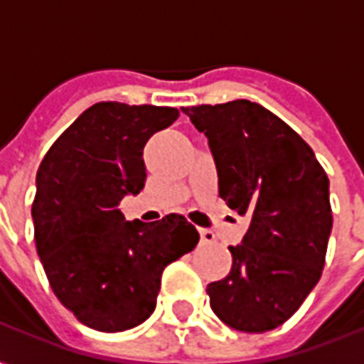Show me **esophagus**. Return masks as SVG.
Listing matches in <instances>:
<instances>
[{
    "instance_id": "esophagus-1",
    "label": "esophagus",
    "mask_w": 364,
    "mask_h": 364,
    "mask_svg": "<svg viewBox=\"0 0 364 364\" xmlns=\"http://www.w3.org/2000/svg\"><path fill=\"white\" fill-rule=\"evenodd\" d=\"M198 234H200V242H203V244H210V242H214V234L210 230H198Z\"/></svg>"
}]
</instances>
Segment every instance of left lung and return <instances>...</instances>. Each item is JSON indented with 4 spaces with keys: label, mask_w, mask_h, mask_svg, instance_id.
Returning <instances> with one entry per match:
<instances>
[{
    "label": "left lung",
    "mask_w": 364,
    "mask_h": 364,
    "mask_svg": "<svg viewBox=\"0 0 364 364\" xmlns=\"http://www.w3.org/2000/svg\"><path fill=\"white\" fill-rule=\"evenodd\" d=\"M208 140L218 193L250 218L232 269L206 292L226 326L263 333L296 312L321 277L331 234L329 179L312 148L245 99L181 109Z\"/></svg>",
    "instance_id": "left-lung-1"
}]
</instances>
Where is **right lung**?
Returning <instances> with one entry per match:
<instances>
[{
	"label": "right lung",
	"instance_id": "add662e5",
	"mask_svg": "<svg viewBox=\"0 0 364 364\" xmlns=\"http://www.w3.org/2000/svg\"><path fill=\"white\" fill-rule=\"evenodd\" d=\"M177 119L173 107L95 103L36 171V252L54 294L87 328L114 333L148 320L164 269L198 244L181 214L146 224L119 208L144 189L146 142Z\"/></svg>",
	"mask_w": 364,
	"mask_h": 364
}]
</instances>
